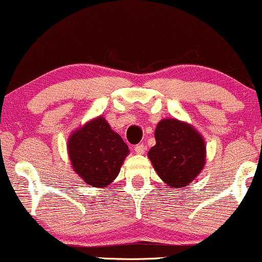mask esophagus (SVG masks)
Masks as SVG:
<instances>
[{
    "label": "esophagus",
    "mask_w": 262,
    "mask_h": 262,
    "mask_svg": "<svg viewBox=\"0 0 262 262\" xmlns=\"http://www.w3.org/2000/svg\"><path fill=\"white\" fill-rule=\"evenodd\" d=\"M134 151L137 152V154H144V152L146 151V145L145 144H138V145L134 146Z\"/></svg>",
    "instance_id": "1"
}]
</instances>
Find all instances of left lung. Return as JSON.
Here are the masks:
<instances>
[{"label": "left lung", "instance_id": "8db88e82", "mask_svg": "<svg viewBox=\"0 0 262 262\" xmlns=\"http://www.w3.org/2000/svg\"><path fill=\"white\" fill-rule=\"evenodd\" d=\"M155 140L148 155L160 179L171 187L188 186L206 162L202 137L186 123L162 119L156 127Z\"/></svg>", "mask_w": 262, "mask_h": 262}]
</instances>
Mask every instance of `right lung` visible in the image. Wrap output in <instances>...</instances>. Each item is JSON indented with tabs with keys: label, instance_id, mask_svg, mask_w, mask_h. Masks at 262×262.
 <instances>
[{
	"label": "right lung",
	"instance_id": "add662e5",
	"mask_svg": "<svg viewBox=\"0 0 262 262\" xmlns=\"http://www.w3.org/2000/svg\"><path fill=\"white\" fill-rule=\"evenodd\" d=\"M74 170L92 187L108 186L118 176L129 149L106 119L98 117L71 135L68 144Z\"/></svg>",
	"mask_w": 262,
	"mask_h": 262
}]
</instances>
